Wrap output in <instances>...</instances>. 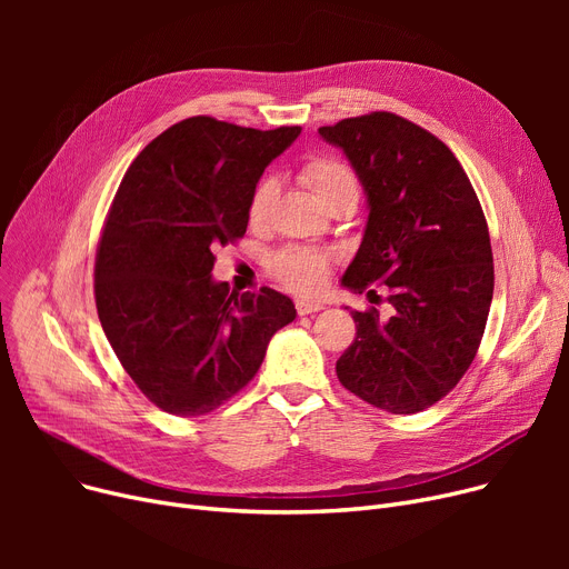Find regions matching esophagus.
Returning <instances> with one entry per match:
<instances>
[{
	"instance_id": "1",
	"label": "esophagus",
	"mask_w": 569,
	"mask_h": 569,
	"mask_svg": "<svg viewBox=\"0 0 569 569\" xmlns=\"http://www.w3.org/2000/svg\"><path fill=\"white\" fill-rule=\"evenodd\" d=\"M295 309H297V313H300V316H309V313L322 311V305L320 302H311V300H297Z\"/></svg>"
}]
</instances>
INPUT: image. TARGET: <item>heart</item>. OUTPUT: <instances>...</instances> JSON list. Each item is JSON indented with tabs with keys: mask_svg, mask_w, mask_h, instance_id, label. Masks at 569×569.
Instances as JSON below:
<instances>
[{
	"mask_svg": "<svg viewBox=\"0 0 569 569\" xmlns=\"http://www.w3.org/2000/svg\"><path fill=\"white\" fill-rule=\"evenodd\" d=\"M300 179L305 187L316 196V200L327 207L337 200L357 202L360 196V182H357L355 170L335 157H311L300 168ZM274 182L272 179H262L256 187L251 202H249V221L251 226H262L269 214V204L274 198ZM332 256L327 251L307 249V247H288L279 251L269 267L272 274L290 290L313 295L325 288L327 277H330Z\"/></svg>",
	"mask_w": 569,
	"mask_h": 569,
	"instance_id": "heart-1",
	"label": "heart"
}]
</instances>
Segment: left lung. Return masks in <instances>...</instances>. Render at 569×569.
Segmentation results:
<instances>
[{
  "instance_id": "obj_1",
  "label": "left lung",
  "mask_w": 569,
  "mask_h": 569,
  "mask_svg": "<svg viewBox=\"0 0 569 569\" xmlns=\"http://www.w3.org/2000/svg\"><path fill=\"white\" fill-rule=\"evenodd\" d=\"M318 133L343 149L369 202L341 283L367 295L385 288L390 305V318L376 307L352 311L357 337L337 376L380 410L420 412L455 390L485 335L493 253L482 204L452 149L395 112Z\"/></svg>"
}]
</instances>
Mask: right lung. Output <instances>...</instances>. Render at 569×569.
Wrapping results in <instances>:
<instances>
[{"mask_svg":"<svg viewBox=\"0 0 569 569\" xmlns=\"http://www.w3.org/2000/svg\"><path fill=\"white\" fill-rule=\"evenodd\" d=\"M300 131L189 117L142 149L114 193L94 267L99 320L138 390L170 415L234 397L297 316L267 286L230 292L212 267L219 247L244 237L260 174Z\"/></svg>","mask_w":569,"mask_h":569,"instance_id":"right-lung-1","label":"right lung"}]
</instances>
